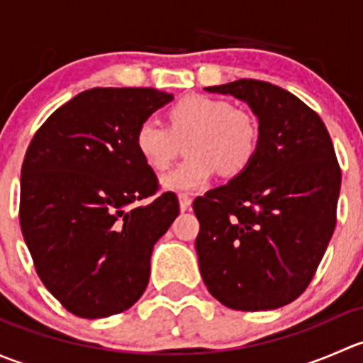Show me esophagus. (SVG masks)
Masks as SVG:
<instances>
[{
	"label": "esophagus",
	"mask_w": 363,
	"mask_h": 363,
	"mask_svg": "<svg viewBox=\"0 0 363 363\" xmlns=\"http://www.w3.org/2000/svg\"><path fill=\"white\" fill-rule=\"evenodd\" d=\"M179 207H181V211H186V208L191 207V196L188 193H181L179 195Z\"/></svg>",
	"instance_id": "esophagus-1"
}]
</instances>
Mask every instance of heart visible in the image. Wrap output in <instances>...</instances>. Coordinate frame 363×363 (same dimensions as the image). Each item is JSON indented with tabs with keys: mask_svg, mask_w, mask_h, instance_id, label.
Here are the masks:
<instances>
[{
	"mask_svg": "<svg viewBox=\"0 0 363 363\" xmlns=\"http://www.w3.org/2000/svg\"><path fill=\"white\" fill-rule=\"evenodd\" d=\"M170 128L147 117L135 131V149L155 172L167 170L186 142L188 158L163 177L170 191H193L216 172L237 175L258 151V123L250 112L219 98L191 94L168 112Z\"/></svg>",
	"mask_w": 363,
	"mask_h": 363,
	"instance_id": "obj_1",
	"label": "heart"
}]
</instances>
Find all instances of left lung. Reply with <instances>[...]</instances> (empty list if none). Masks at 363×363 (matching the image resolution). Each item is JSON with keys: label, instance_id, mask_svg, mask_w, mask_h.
<instances>
[{"label": "left lung", "instance_id": "1", "mask_svg": "<svg viewBox=\"0 0 363 363\" xmlns=\"http://www.w3.org/2000/svg\"><path fill=\"white\" fill-rule=\"evenodd\" d=\"M205 91L246 101L259 144L247 168L193 203L202 279L230 309H277L306 291L334 233V145L320 116L283 87L240 79Z\"/></svg>", "mask_w": 363, "mask_h": 363}]
</instances>
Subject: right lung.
<instances>
[{
	"instance_id": "1",
	"label": "right lung",
	"mask_w": 363,
	"mask_h": 363,
	"mask_svg": "<svg viewBox=\"0 0 363 363\" xmlns=\"http://www.w3.org/2000/svg\"><path fill=\"white\" fill-rule=\"evenodd\" d=\"M174 96L93 87L50 113L21 170V230L38 277L65 309L96 320L145 291L152 247L179 216L135 149V131Z\"/></svg>"
}]
</instances>
